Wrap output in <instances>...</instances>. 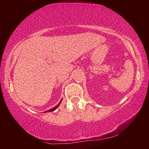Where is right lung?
I'll use <instances>...</instances> for the list:
<instances>
[{"label": "right lung", "mask_w": 149, "mask_h": 149, "mask_svg": "<svg viewBox=\"0 0 149 149\" xmlns=\"http://www.w3.org/2000/svg\"><path fill=\"white\" fill-rule=\"evenodd\" d=\"M62 100H60V102L58 103V104L56 107H54V108H51V109H50V110H47V111H45V112H53V111H54L56 109V108L59 107V105H60V103H61V102H62Z\"/></svg>", "instance_id": "add662e5"}]
</instances>
